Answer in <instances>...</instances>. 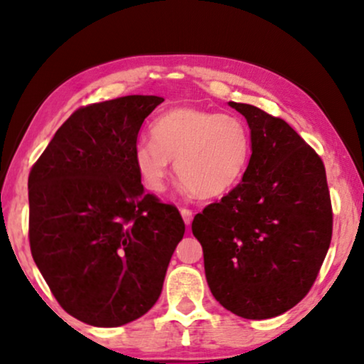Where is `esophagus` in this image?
Here are the masks:
<instances>
[{
  "mask_svg": "<svg viewBox=\"0 0 364 364\" xmlns=\"http://www.w3.org/2000/svg\"><path fill=\"white\" fill-rule=\"evenodd\" d=\"M181 215L183 218V222H186V225H191L192 218H193L192 210H188V208H181Z\"/></svg>",
  "mask_w": 364,
  "mask_h": 364,
  "instance_id": "obj_1",
  "label": "esophagus"
}]
</instances>
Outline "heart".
Returning a JSON list of instances; mask_svg holds the SVG:
<instances>
[{"mask_svg": "<svg viewBox=\"0 0 364 364\" xmlns=\"http://www.w3.org/2000/svg\"><path fill=\"white\" fill-rule=\"evenodd\" d=\"M152 141L141 139L134 162L147 191H166L171 162L187 191L202 198L227 193L245 172L250 136L240 119L192 106L172 107L154 119Z\"/></svg>", "mask_w": 364, "mask_h": 364, "instance_id": "b5f03b06", "label": "heart"}]
</instances>
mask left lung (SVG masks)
Returning a JSON list of instances; mask_svg holds the SVG:
<instances>
[{"label":"left lung","mask_w":364,"mask_h":364,"mask_svg":"<svg viewBox=\"0 0 364 364\" xmlns=\"http://www.w3.org/2000/svg\"><path fill=\"white\" fill-rule=\"evenodd\" d=\"M247 119L252 156L242 182L197 213L212 295L247 320L282 315L303 300L331 242L333 212L318 154L280 117L228 102Z\"/></svg>","instance_id":"8db88e82"}]
</instances>
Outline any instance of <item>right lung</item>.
<instances>
[{"label":"right lung","instance_id":"1","mask_svg":"<svg viewBox=\"0 0 364 364\" xmlns=\"http://www.w3.org/2000/svg\"><path fill=\"white\" fill-rule=\"evenodd\" d=\"M159 96L77 109L28 178L29 245L64 310L92 326L151 310L186 232L177 207L144 192L134 147Z\"/></svg>","mask_w":364,"mask_h":364}]
</instances>
